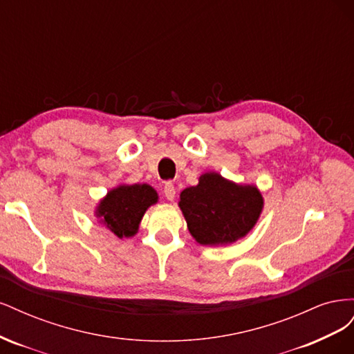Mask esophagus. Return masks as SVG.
<instances>
[{
	"label": "esophagus",
	"mask_w": 354,
	"mask_h": 354,
	"mask_svg": "<svg viewBox=\"0 0 354 354\" xmlns=\"http://www.w3.org/2000/svg\"><path fill=\"white\" fill-rule=\"evenodd\" d=\"M164 195L168 201H173L176 198V187L173 183H169V181L164 185Z\"/></svg>",
	"instance_id": "1"
}]
</instances>
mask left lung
<instances>
[{
	"mask_svg": "<svg viewBox=\"0 0 354 354\" xmlns=\"http://www.w3.org/2000/svg\"><path fill=\"white\" fill-rule=\"evenodd\" d=\"M263 205L255 186L236 185L218 173L202 174L196 186L181 192L178 202L192 236L209 246L246 236L259 221Z\"/></svg>",
	"mask_w": 354,
	"mask_h": 354,
	"instance_id": "obj_1",
	"label": "left lung"
}]
</instances>
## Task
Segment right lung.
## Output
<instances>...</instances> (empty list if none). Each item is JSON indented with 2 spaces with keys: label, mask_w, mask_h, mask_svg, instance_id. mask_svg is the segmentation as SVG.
<instances>
[{
  "label": "right lung",
  "mask_w": 354,
  "mask_h": 354,
  "mask_svg": "<svg viewBox=\"0 0 354 354\" xmlns=\"http://www.w3.org/2000/svg\"><path fill=\"white\" fill-rule=\"evenodd\" d=\"M158 202L156 190L149 185H121L108 192L95 209L104 227L118 238H131L138 230L146 209Z\"/></svg>",
  "instance_id": "right-lung-1"
}]
</instances>
